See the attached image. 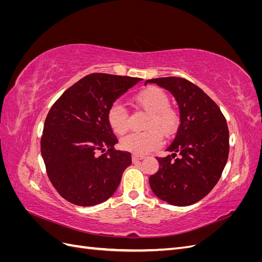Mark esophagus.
<instances>
[{"instance_id": "esophagus-1", "label": "esophagus", "mask_w": 262, "mask_h": 262, "mask_svg": "<svg viewBox=\"0 0 262 262\" xmlns=\"http://www.w3.org/2000/svg\"><path fill=\"white\" fill-rule=\"evenodd\" d=\"M144 158V156H140V155H136V154H133L132 155V162L133 163H137V162H139V161H142Z\"/></svg>"}]
</instances>
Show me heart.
Instances as JSON below:
<instances>
[{
	"label": "heart",
	"instance_id": "b5f03b06",
	"mask_svg": "<svg viewBox=\"0 0 262 262\" xmlns=\"http://www.w3.org/2000/svg\"><path fill=\"white\" fill-rule=\"evenodd\" d=\"M133 100L149 113L145 132L131 133L121 140V147L136 155H145L162 144L163 137L171 138L179 128V116L175 109L169 107V98L164 91L155 86H148L134 95ZM108 123L116 134L128 131V113L119 104L109 108Z\"/></svg>",
	"mask_w": 262,
	"mask_h": 262
}]
</instances>
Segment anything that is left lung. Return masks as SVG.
<instances>
[{"instance_id": "8db88e82", "label": "left lung", "mask_w": 262, "mask_h": 262, "mask_svg": "<svg viewBox=\"0 0 262 262\" xmlns=\"http://www.w3.org/2000/svg\"><path fill=\"white\" fill-rule=\"evenodd\" d=\"M147 83L170 92L180 114L177 134L166 149L171 155L156 158L160 168L149 177V187L158 199L171 205H191L211 191L225 167L229 152L226 120L215 102L185 78L160 77Z\"/></svg>"}]
</instances>
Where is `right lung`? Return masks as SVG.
<instances>
[{"label": "right lung", "instance_id": "right-lung-1", "mask_svg": "<svg viewBox=\"0 0 262 262\" xmlns=\"http://www.w3.org/2000/svg\"><path fill=\"white\" fill-rule=\"evenodd\" d=\"M142 78L90 74L63 93L46 118L41 155L59 194L71 203L92 207L117 190L131 154L116 150L118 140L107 119L114 102ZM101 150L104 155L98 156Z\"/></svg>", "mask_w": 262, "mask_h": 262}]
</instances>
